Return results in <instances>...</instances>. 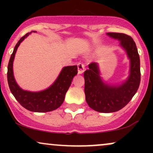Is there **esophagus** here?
<instances>
[{"instance_id": "34e87169", "label": "esophagus", "mask_w": 153, "mask_h": 153, "mask_svg": "<svg viewBox=\"0 0 153 153\" xmlns=\"http://www.w3.org/2000/svg\"><path fill=\"white\" fill-rule=\"evenodd\" d=\"M83 70L84 68H81V67H80V68H78V74H81V73H82V72H83Z\"/></svg>"}]
</instances>
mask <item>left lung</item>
<instances>
[{"instance_id": "8db88e82", "label": "left lung", "mask_w": 153, "mask_h": 153, "mask_svg": "<svg viewBox=\"0 0 153 153\" xmlns=\"http://www.w3.org/2000/svg\"><path fill=\"white\" fill-rule=\"evenodd\" d=\"M32 32L35 33L36 31H32L26 34L16 45L8 62L7 79L10 92L23 107L31 111L48 112L57 109L62 105L73 78L78 73V66L64 67L55 81L45 90L38 92L23 90L14 78L13 63L16 52L20 44Z\"/></svg>"}]
</instances>
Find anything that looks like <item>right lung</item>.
Listing matches in <instances>:
<instances>
[{
  "label": "right lung",
  "mask_w": 153,
  "mask_h": 153,
  "mask_svg": "<svg viewBox=\"0 0 153 153\" xmlns=\"http://www.w3.org/2000/svg\"><path fill=\"white\" fill-rule=\"evenodd\" d=\"M110 35L118 39L127 52L130 69L127 80L117 85H107L102 81L96 62L91 63L85 71V101L91 108L103 113L117 111L125 106L137 91L141 78L140 56L133 39L119 33Z\"/></svg>",
  "instance_id": "add662e5"
}]
</instances>
